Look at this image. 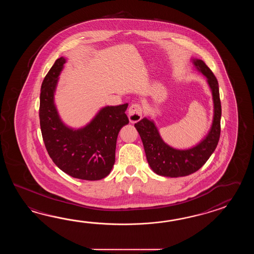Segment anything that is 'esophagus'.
<instances>
[{
    "label": "esophagus",
    "mask_w": 254,
    "mask_h": 254,
    "mask_svg": "<svg viewBox=\"0 0 254 254\" xmlns=\"http://www.w3.org/2000/svg\"><path fill=\"white\" fill-rule=\"evenodd\" d=\"M128 115H129V122L131 124L139 122L141 119V115H142V107L140 103H132L128 110Z\"/></svg>",
    "instance_id": "obj_1"
}]
</instances>
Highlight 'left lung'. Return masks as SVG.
Returning <instances> with one entry per match:
<instances>
[{"mask_svg":"<svg viewBox=\"0 0 254 254\" xmlns=\"http://www.w3.org/2000/svg\"><path fill=\"white\" fill-rule=\"evenodd\" d=\"M193 63L207 77L213 96V123L211 131L205 139L191 149L180 151L164 143L155 125L151 121L144 118L134 125L142 140L146 158L151 170L165 177H183L197 172L215 151L220 140L221 105L218 81L203 61L194 60Z\"/></svg>","mask_w":254,"mask_h":254,"instance_id":"left-lung-1","label":"left lung"}]
</instances>
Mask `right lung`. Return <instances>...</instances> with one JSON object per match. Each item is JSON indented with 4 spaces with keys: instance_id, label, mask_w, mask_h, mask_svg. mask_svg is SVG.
<instances>
[{
    "instance_id": "1",
    "label": "right lung",
    "mask_w": 254,
    "mask_h": 254,
    "mask_svg": "<svg viewBox=\"0 0 254 254\" xmlns=\"http://www.w3.org/2000/svg\"><path fill=\"white\" fill-rule=\"evenodd\" d=\"M65 59L61 57L45 76L40 95L39 117L43 142L53 162L73 178L97 181L111 173L115 162L120 129L128 125V103L104 107L81 129H69L60 120L54 92Z\"/></svg>"
}]
</instances>
